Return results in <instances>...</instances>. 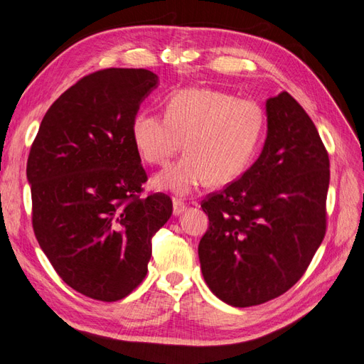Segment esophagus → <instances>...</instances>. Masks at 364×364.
Returning a JSON list of instances; mask_svg holds the SVG:
<instances>
[{"label":"esophagus","instance_id":"1","mask_svg":"<svg viewBox=\"0 0 364 364\" xmlns=\"http://www.w3.org/2000/svg\"><path fill=\"white\" fill-rule=\"evenodd\" d=\"M185 210H187V205H185L181 199H173V213L176 216L182 215Z\"/></svg>","mask_w":364,"mask_h":364}]
</instances>
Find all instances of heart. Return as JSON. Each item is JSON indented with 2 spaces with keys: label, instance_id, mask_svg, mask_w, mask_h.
Returning <instances> with one entry per match:
<instances>
[{
  "label": "heart",
  "instance_id": "1",
  "mask_svg": "<svg viewBox=\"0 0 364 364\" xmlns=\"http://www.w3.org/2000/svg\"><path fill=\"white\" fill-rule=\"evenodd\" d=\"M262 132L264 112L258 103L208 87L173 94L165 115L140 112L131 129L137 153L151 165H166L183 140L187 154L154 181L157 187L179 194L191 193L207 179H236L250 164Z\"/></svg>",
  "mask_w": 364,
  "mask_h": 364
}]
</instances>
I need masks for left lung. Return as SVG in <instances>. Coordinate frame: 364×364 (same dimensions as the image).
<instances>
[{"label": "left lung", "instance_id": "obj_1", "mask_svg": "<svg viewBox=\"0 0 364 364\" xmlns=\"http://www.w3.org/2000/svg\"><path fill=\"white\" fill-rule=\"evenodd\" d=\"M267 139L239 179L200 202L210 225L200 270L219 299L258 306L295 286L326 235L329 154L289 92L265 103Z\"/></svg>", "mask_w": 364, "mask_h": 364}]
</instances>
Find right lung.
I'll use <instances>...</instances> for the list:
<instances>
[{
    "mask_svg": "<svg viewBox=\"0 0 364 364\" xmlns=\"http://www.w3.org/2000/svg\"><path fill=\"white\" fill-rule=\"evenodd\" d=\"M148 69L80 78L44 114L28 159L35 237L69 287L97 301L128 296L148 272L151 237L173 213L148 181L132 122L157 86Z\"/></svg>",
    "mask_w": 364,
    "mask_h": 364,
    "instance_id": "right-lung-1",
    "label": "right lung"
}]
</instances>
